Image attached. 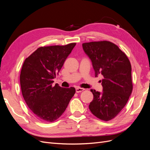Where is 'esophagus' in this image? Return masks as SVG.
I'll return each instance as SVG.
<instances>
[{
  "mask_svg": "<svg viewBox=\"0 0 150 150\" xmlns=\"http://www.w3.org/2000/svg\"><path fill=\"white\" fill-rule=\"evenodd\" d=\"M84 90V88H76V93H81Z\"/></svg>",
  "mask_w": 150,
  "mask_h": 150,
  "instance_id": "obj_1",
  "label": "esophagus"
}]
</instances>
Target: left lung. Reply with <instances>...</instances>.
Instances as JSON below:
<instances>
[{"label": "left lung", "mask_w": 150, "mask_h": 150, "mask_svg": "<svg viewBox=\"0 0 150 150\" xmlns=\"http://www.w3.org/2000/svg\"><path fill=\"white\" fill-rule=\"evenodd\" d=\"M83 49L91 61L95 77L103 76V91L91 89L94 98L89 108L98 118L110 121L125 106L132 93L130 62L116 45L106 40L83 43Z\"/></svg>", "instance_id": "left-lung-1"}]
</instances>
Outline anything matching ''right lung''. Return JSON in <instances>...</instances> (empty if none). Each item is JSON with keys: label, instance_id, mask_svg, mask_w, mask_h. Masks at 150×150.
Returning a JSON list of instances; mask_svg holds the SVG:
<instances>
[{"label": "right lung", "instance_id": "obj_1", "mask_svg": "<svg viewBox=\"0 0 150 150\" xmlns=\"http://www.w3.org/2000/svg\"><path fill=\"white\" fill-rule=\"evenodd\" d=\"M76 44L40 47L24 61L20 75L22 94L40 120L52 122L58 119L76 93L74 88L52 84Z\"/></svg>", "mask_w": 150, "mask_h": 150}]
</instances>
